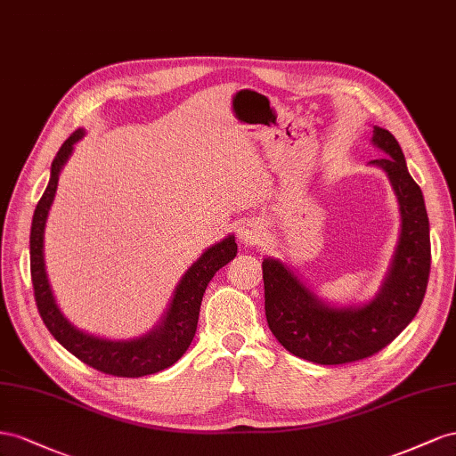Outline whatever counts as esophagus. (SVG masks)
Wrapping results in <instances>:
<instances>
[{
  "instance_id": "1",
  "label": "esophagus",
  "mask_w": 456,
  "mask_h": 456,
  "mask_svg": "<svg viewBox=\"0 0 456 456\" xmlns=\"http://www.w3.org/2000/svg\"><path fill=\"white\" fill-rule=\"evenodd\" d=\"M239 242L244 246H254L259 244L264 239V227L257 224L256 219H244L239 225Z\"/></svg>"
}]
</instances>
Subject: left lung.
Returning <instances> with one entry per match:
<instances>
[{"instance_id":"1","label":"left lung","mask_w":456,"mask_h":456,"mask_svg":"<svg viewBox=\"0 0 456 456\" xmlns=\"http://www.w3.org/2000/svg\"><path fill=\"white\" fill-rule=\"evenodd\" d=\"M372 145L387 156L369 164L386 172L397 197L401 229L386 277L369 302L334 305L281 259L264 257L265 315L279 344L319 365H342L374 355L419 311L430 277V221L420 187L407 170L397 139L374 126Z\"/></svg>"}]
</instances>
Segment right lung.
<instances>
[{
  "instance_id": "add662e5",
  "label": "right lung",
  "mask_w": 456,
  "mask_h": 456,
  "mask_svg": "<svg viewBox=\"0 0 456 456\" xmlns=\"http://www.w3.org/2000/svg\"><path fill=\"white\" fill-rule=\"evenodd\" d=\"M84 135V127H80L62 142L53 164H51L49 183L34 210L30 229V273L36 304L47 330L53 334L55 340L64 349H69L72 355L84 361L86 365L105 374L139 379V376L154 374L172 367L189 349L194 332H197L206 286L216 275V271L227 265L237 256V242L235 235H229L204 250V254L185 271V275L177 282L162 319L142 336L127 338V340H109V338L76 329L64 317L53 290H51L45 271L44 235L51 204L55 200L61 170L70 159L74 145Z\"/></svg>"
}]
</instances>
